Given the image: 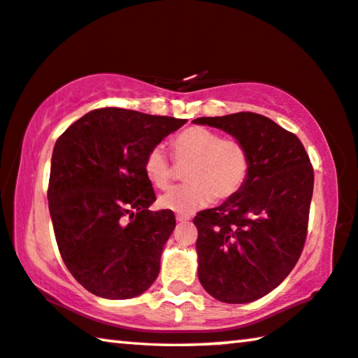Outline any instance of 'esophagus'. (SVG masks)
I'll return each instance as SVG.
<instances>
[{
	"mask_svg": "<svg viewBox=\"0 0 358 358\" xmlns=\"http://www.w3.org/2000/svg\"><path fill=\"white\" fill-rule=\"evenodd\" d=\"M189 220V217H186V215H177V221L178 223H186V221Z\"/></svg>",
	"mask_w": 358,
	"mask_h": 358,
	"instance_id": "34e87169",
	"label": "esophagus"
}]
</instances>
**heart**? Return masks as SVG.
<instances>
[{"label":"heart","mask_w":358,"mask_h":358,"mask_svg":"<svg viewBox=\"0 0 358 358\" xmlns=\"http://www.w3.org/2000/svg\"><path fill=\"white\" fill-rule=\"evenodd\" d=\"M173 159L185 170L188 185L172 188L159 197V207L189 215L208 206L217 197L228 201L239 192L252 167L250 151L242 140L220 137L207 127L192 126L172 140ZM143 172L152 186L167 188L172 181V164L161 146L146 152Z\"/></svg>","instance_id":"1"}]
</instances>
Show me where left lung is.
<instances>
[{
    "instance_id": "1",
    "label": "left lung",
    "mask_w": 358,
    "mask_h": 358,
    "mask_svg": "<svg viewBox=\"0 0 358 358\" xmlns=\"http://www.w3.org/2000/svg\"><path fill=\"white\" fill-rule=\"evenodd\" d=\"M242 140L252 167L243 188L196 215L199 280L215 299L243 304L279 287L308 236L314 169L296 135L272 119L242 111L192 121Z\"/></svg>"
}]
</instances>
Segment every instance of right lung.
I'll return each mask as SVG.
<instances>
[{
	"mask_svg": "<svg viewBox=\"0 0 358 358\" xmlns=\"http://www.w3.org/2000/svg\"><path fill=\"white\" fill-rule=\"evenodd\" d=\"M186 119L100 108L55 141L48 188L55 241L65 266L87 292L129 299L152 285L175 229L145 177L146 152Z\"/></svg>",
	"mask_w": 358,
	"mask_h": 358,
	"instance_id": "add662e5",
	"label": "right lung"
}]
</instances>
